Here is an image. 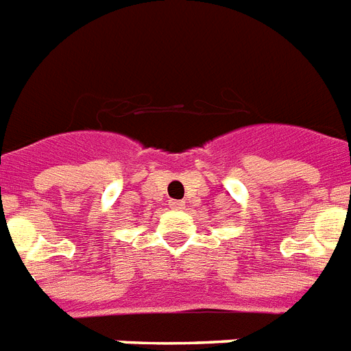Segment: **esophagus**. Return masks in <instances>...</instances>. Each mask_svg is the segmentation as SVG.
<instances>
[{"instance_id":"1","label":"esophagus","mask_w":351,"mask_h":351,"mask_svg":"<svg viewBox=\"0 0 351 351\" xmlns=\"http://www.w3.org/2000/svg\"><path fill=\"white\" fill-rule=\"evenodd\" d=\"M169 208L171 210H184L186 204H184L182 200H169Z\"/></svg>"}]
</instances>
